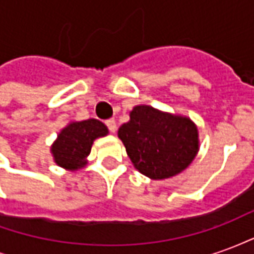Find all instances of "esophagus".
<instances>
[{
    "label": "esophagus",
    "instance_id": "34e87169",
    "mask_svg": "<svg viewBox=\"0 0 254 254\" xmlns=\"http://www.w3.org/2000/svg\"><path fill=\"white\" fill-rule=\"evenodd\" d=\"M105 124H106V127H109V130H110L111 133H116L117 124H116V121L113 120V118H110V120H107V121H106Z\"/></svg>",
    "mask_w": 254,
    "mask_h": 254
}]
</instances>
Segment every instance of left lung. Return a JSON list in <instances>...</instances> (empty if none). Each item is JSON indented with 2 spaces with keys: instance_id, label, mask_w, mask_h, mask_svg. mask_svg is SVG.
Here are the masks:
<instances>
[{
  "instance_id": "1",
  "label": "left lung",
  "mask_w": 254,
  "mask_h": 254,
  "mask_svg": "<svg viewBox=\"0 0 254 254\" xmlns=\"http://www.w3.org/2000/svg\"><path fill=\"white\" fill-rule=\"evenodd\" d=\"M118 137L141 174L152 180L170 178L187 169L198 151V132L190 118L173 116L151 106H136Z\"/></svg>"
}]
</instances>
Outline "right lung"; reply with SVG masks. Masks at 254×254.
Returning <instances> with one entry per match:
<instances>
[{
  "mask_svg": "<svg viewBox=\"0 0 254 254\" xmlns=\"http://www.w3.org/2000/svg\"><path fill=\"white\" fill-rule=\"evenodd\" d=\"M109 133L107 127L98 120L70 122L58 134L52 145L54 162L66 170H78L87 165L85 158L91 152L95 138Z\"/></svg>",
  "mask_w": 254,
  "mask_h": 254,
  "instance_id": "add662e5",
  "label": "right lung"
}]
</instances>
